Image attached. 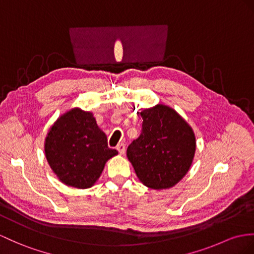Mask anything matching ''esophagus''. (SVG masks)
Segmentation results:
<instances>
[{
  "label": "esophagus",
  "mask_w": 254,
  "mask_h": 254,
  "mask_svg": "<svg viewBox=\"0 0 254 254\" xmlns=\"http://www.w3.org/2000/svg\"><path fill=\"white\" fill-rule=\"evenodd\" d=\"M116 150L119 151V153L123 155V154L126 152V144L125 143H120L119 145L116 146Z\"/></svg>",
  "instance_id": "1"
}]
</instances>
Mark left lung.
I'll return each instance as SVG.
<instances>
[{
  "instance_id": "obj_1",
  "label": "left lung",
  "mask_w": 254,
  "mask_h": 254,
  "mask_svg": "<svg viewBox=\"0 0 254 254\" xmlns=\"http://www.w3.org/2000/svg\"><path fill=\"white\" fill-rule=\"evenodd\" d=\"M139 137L127 157L139 180L154 190L169 189L188 174L195 154V134L174 109L158 104L140 112Z\"/></svg>"
}]
</instances>
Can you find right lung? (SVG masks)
Wrapping results in <instances>:
<instances>
[{"mask_svg": "<svg viewBox=\"0 0 254 254\" xmlns=\"http://www.w3.org/2000/svg\"><path fill=\"white\" fill-rule=\"evenodd\" d=\"M119 153L89 112L73 109L57 120L45 141L47 162L59 180L87 189L100 177L107 160Z\"/></svg>", "mask_w": 254, "mask_h": 254, "instance_id": "right-lung-1", "label": "right lung"}]
</instances>
